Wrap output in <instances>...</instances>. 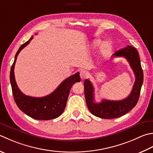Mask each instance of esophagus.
<instances>
[{"label":"esophagus","instance_id":"1","mask_svg":"<svg viewBox=\"0 0 153 153\" xmlns=\"http://www.w3.org/2000/svg\"><path fill=\"white\" fill-rule=\"evenodd\" d=\"M87 76H88V73L86 71H80V77L82 79H85Z\"/></svg>","mask_w":153,"mask_h":153}]
</instances>
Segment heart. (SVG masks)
Here are the masks:
<instances>
[{
    "mask_svg": "<svg viewBox=\"0 0 153 153\" xmlns=\"http://www.w3.org/2000/svg\"><path fill=\"white\" fill-rule=\"evenodd\" d=\"M100 44H101V41L100 40H95L94 42H93V46H94V48H95V47L98 46ZM109 49H110V45H109V44H108V43L105 44V46L103 47L102 51H101V54H102L103 56H105L107 52H109Z\"/></svg>",
    "mask_w": 153,
    "mask_h": 153,
    "instance_id": "1",
    "label": "heart"
}]
</instances>
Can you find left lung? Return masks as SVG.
<instances>
[{
	"mask_svg": "<svg viewBox=\"0 0 153 153\" xmlns=\"http://www.w3.org/2000/svg\"><path fill=\"white\" fill-rule=\"evenodd\" d=\"M112 57H125L127 59L135 76V82L131 94L124 100H103L101 103H97L94 101V88L91 82L88 79L84 81V94L87 106L93 115L102 119L117 118L130 111L138 102L143 83V72L139 53L135 48L128 46L113 53Z\"/></svg>",
	"mask_w": 153,
	"mask_h": 153,
	"instance_id": "8db88e82",
	"label": "left lung"
}]
</instances>
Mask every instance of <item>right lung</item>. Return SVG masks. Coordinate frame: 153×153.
I'll use <instances>...</instances> for the list:
<instances>
[{"label": "right lung", "mask_w": 153, "mask_h": 153, "mask_svg": "<svg viewBox=\"0 0 153 153\" xmlns=\"http://www.w3.org/2000/svg\"><path fill=\"white\" fill-rule=\"evenodd\" d=\"M32 38L33 36L23 44L15 55L10 73L12 90L17 106L27 115L37 120H50L58 117L64 112L71 87L75 83L80 82L79 73L77 72L63 81L52 94L45 97H34L24 94L18 88L14 77V69L19 53L30 43Z\"/></svg>", "instance_id": "right-lung-1"}]
</instances>
